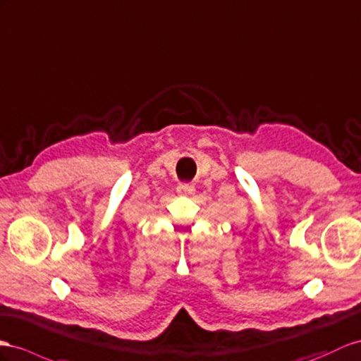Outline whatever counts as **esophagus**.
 I'll list each match as a JSON object with an SVG mask.
<instances>
[{"instance_id":"34e87169","label":"esophagus","mask_w":361,"mask_h":361,"mask_svg":"<svg viewBox=\"0 0 361 361\" xmlns=\"http://www.w3.org/2000/svg\"><path fill=\"white\" fill-rule=\"evenodd\" d=\"M177 192L181 197H192L193 193H195V188H193L192 184H180L177 188Z\"/></svg>"}]
</instances>
